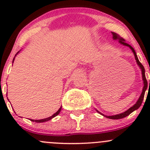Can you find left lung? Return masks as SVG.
<instances>
[{
  "mask_svg": "<svg viewBox=\"0 0 150 150\" xmlns=\"http://www.w3.org/2000/svg\"><path fill=\"white\" fill-rule=\"evenodd\" d=\"M112 38L114 39V40H119V43H120V44L124 45V46H128L130 48H131V51H133V53H134V57H135L136 60H137V64H138V65L139 66L141 70H142V80H143V81H144V87H143V89H142V93H141V95H140L138 101H137V103L134 104V105L133 106V107H131V108H129L128 110H126V111H125V112H122V113H120V114L115 115L107 116V115H104V114L101 113L100 112H99V111H98V110H96V111H97L99 113V114L102 115L104 116V117H107V118L112 119V120H117V119L123 118V117H126V116L129 115L131 114V112H134V110H137V109L139 108L141 104H142V102H143L144 97L145 91H146V88H147V81H146V76H145V69H144V66L142 65V63H141L140 62H139V60L138 57H137V54H136L135 50L134 49V48H133V47L131 46H130L129 44H128V43H125V40H124L123 38H122L121 37H120V35H119L118 34H117V33H113V32H112ZM149 86H150V81H149Z\"/></svg>",
  "mask_w": 150,
  "mask_h": 150,
  "instance_id": "8db88e82",
  "label": "left lung"
}]
</instances>
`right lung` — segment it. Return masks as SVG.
<instances>
[{"label":"right lung","mask_w":150,"mask_h":150,"mask_svg":"<svg viewBox=\"0 0 150 150\" xmlns=\"http://www.w3.org/2000/svg\"><path fill=\"white\" fill-rule=\"evenodd\" d=\"M18 53H19V52H17V54H18ZM16 55H15V56H16ZM13 60H14V58H13ZM61 110H62V107H60L59 109V110L57 112L54 113V114L52 116H51V117H47V118L41 119V120H32V119H30V120H31V121H33V122H43L48 121V120H51V119H52L53 117H56V116H57V115H58L59 114V112H60V111H61Z\"/></svg>","instance_id":"add662e5"}]
</instances>
